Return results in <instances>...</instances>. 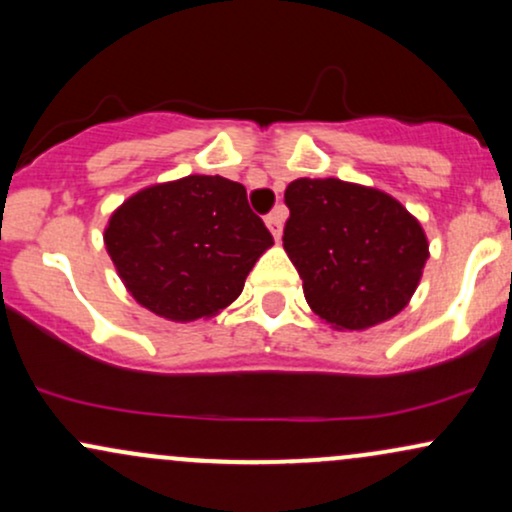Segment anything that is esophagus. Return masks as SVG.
Segmentation results:
<instances>
[{
    "mask_svg": "<svg viewBox=\"0 0 512 512\" xmlns=\"http://www.w3.org/2000/svg\"><path fill=\"white\" fill-rule=\"evenodd\" d=\"M264 223H267V228H269V231H272L274 240H279L281 238V231H284V209L276 207L272 214H269L267 219H264Z\"/></svg>",
    "mask_w": 512,
    "mask_h": 512,
    "instance_id": "34e87169",
    "label": "esophagus"
}]
</instances>
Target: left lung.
<instances>
[{
	"label": "left lung",
	"instance_id": "left-lung-1",
	"mask_svg": "<svg viewBox=\"0 0 512 512\" xmlns=\"http://www.w3.org/2000/svg\"><path fill=\"white\" fill-rule=\"evenodd\" d=\"M284 202L291 211L284 250L320 320L334 330H368L409 303L428 240L395 197L339 178H298Z\"/></svg>",
	"mask_w": 512,
	"mask_h": 512
}]
</instances>
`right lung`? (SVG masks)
Listing matches in <instances>:
<instances>
[{
	"label": "right lung",
	"instance_id": "obj_1",
	"mask_svg": "<svg viewBox=\"0 0 512 512\" xmlns=\"http://www.w3.org/2000/svg\"><path fill=\"white\" fill-rule=\"evenodd\" d=\"M103 240L134 301L173 322L231 305L274 245L245 187L221 175L144 187L113 211Z\"/></svg>",
	"mask_w": 512,
	"mask_h": 512
}]
</instances>
